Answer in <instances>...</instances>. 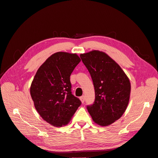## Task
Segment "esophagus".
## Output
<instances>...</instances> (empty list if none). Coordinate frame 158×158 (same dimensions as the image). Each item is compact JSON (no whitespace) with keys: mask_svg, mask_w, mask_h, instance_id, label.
I'll list each match as a JSON object with an SVG mask.
<instances>
[{"mask_svg":"<svg viewBox=\"0 0 158 158\" xmlns=\"http://www.w3.org/2000/svg\"><path fill=\"white\" fill-rule=\"evenodd\" d=\"M80 99L81 100V102H82V103H84V102H85V97L84 96V95H82V96H81L80 98Z\"/></svg>","mask_w":158,"mask_h":158,"instance_id":"34e87169","label":"esophagus"}]
</instances>
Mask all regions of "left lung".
<instances>
[{
	"instance_id": "left-lung-1",
	"label": "left lung",
	"mask_w": 158,
	"mask_h": 158,
	"mask_svg": "<svg viewBox=\"0 0 158 158\" xmlns=\"http://www.w3.org/2000/svg\"><path fill=\"white\" fill-rule=\"evenodd\" d=\"M80 58L92 79L95 100L87 106L93 120L101 126L111 125L120 118L127 107L131 83L119 65L106 53L92 51Z\"/></svg>"
}]
</instances>
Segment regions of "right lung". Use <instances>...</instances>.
Listing matches in <instances>:
<instances>
[{"label": "right lung", "mask_w": 158, "mask_h": 158, "mask_svg": "<svg viewBox=\"0 0 158 158\" xmlns=\"http://www.w3.org/2000/svg\"><path fill=\"white\" fill-rule=\"evenodd\" d=\"M80 60L76 54L56 52L40 66L32 81L30 94L35 107L55 127L66 125L82 104L72 94L70 80Z\"/></svg>", "instance_id": "1"}]
</instances>
